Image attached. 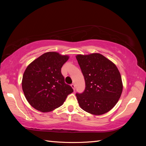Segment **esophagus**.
<instances>
[{
	"label": "esophagus",
	"instance_id": "1",
	"mask_svg": "<svg viewBox=\"0 0 146 146\" xmlns=\"http://www.w3.org/2000/svg\"><path fill=\"white\" fill-rule=\"evenodd\" d=\"M71 86L73 89V90H75V84H74V83H72V84L71 85Z\"/></svg>",
	"mask_w": 146,
	"mask_h": 146
}]
</instances>
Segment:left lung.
Here are the masks:
<instances>
[{
    "instance_id": "8db88e82",
    "label": "left lung",
    "mask_w": 146,
    "mask_h": 146,
    "mask_svg": "<svg viewBox=\"0 0 146 146\" xmlns=\"http://www.w3.org/2000/svg\"><path fill=\"white\" fill-rule=\"evenodd\" d=\"M85 81V89L76 96L80 107L95 115L112 109L122 94V78L116 65L99 53L76 56Z\"/></svg>"
}]
</instances>
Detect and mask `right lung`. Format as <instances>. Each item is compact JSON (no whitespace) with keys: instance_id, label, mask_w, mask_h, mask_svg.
I'll return each mask as SVG.
<instances>
[{"instance_id":"1","label":"right lung","mask_w":146,"mask_h":146,"mask_svg":"<svg viewBox=\"0 0 146 146\" xmlns=\"http://www.w3.org/2000/svg\"><path fill=\"white\" fill-rule=\"evenodd\" d=\"M68 55L48 52L31 62L24 71L22 88L29 104L37 110L49 112L63 104L73 88L64 82L61 70Z\"/></svg>"}]
</instances>
